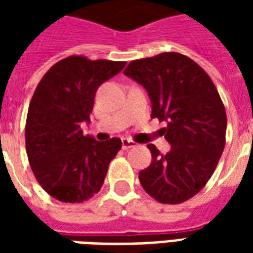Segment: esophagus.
<instances>
[{
    "mask_svg": "<svg viewBox=\"0 0 253 253\" xmlns=\"http://www.w3.org/2000/svg\"><path fill=\"white\" fill-rule=\"evenodd\" d=\"M135 146V142L131 141V139H126V138H123L122 139V148L125 149V150H128V149H131Z\"/></svg>",
    "mask_w": 253,
    "mask_h": 253,
    "instance_id": "34e87169",
    "label": "esophagus"
}]
</instances>
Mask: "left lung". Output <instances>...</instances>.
Wrapping results in <instances>:
<instances>
[{"label": "left lung", "instance_id": "8db88e82", "mask_svg": "<svg viewBox=\"0 0 253 253\" xmlns=\"http://www.w3.org/2000/svg\"><path fill=\"white\" fill-rule=\"evenodd\" d=\"M125 74L146 89L152 118L167 123L161 132L170 145L167 154L148 145L153 161L138 176L143 190L161 203L190 199L211 177L225 148L226 112L215 85L179 52L132 61Z\"/></svg>", "mask_w": 253, "mask_h": 253}]
</instances>
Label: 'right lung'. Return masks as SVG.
Returning <instances> with one entry per match:
<instances>
[{"instance_id": "1", "label": "right lung", "mask_w": 253, "mask_h": 253, "mask_svg": "<svg viewBox=\"0 0 253 253\" xmlns=\"http://www.w3.org/2000/svg\"><path fill=\"white\" fill-rule=\"evenodd\" d=\"M126 62L67 57L44 74L31 100L25 146L36 180L48 195L80 203L97 194L122 141L84 135L96 90Z\"/></svg>"}]
</instances>
